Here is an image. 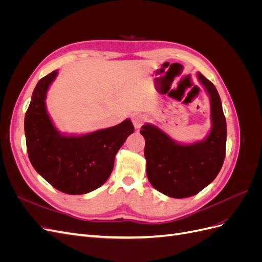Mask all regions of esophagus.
Returning <instances> with one entry per match:
<instances>
[{"label": "esophagus", "mask_w": 262, "mask_h": 262, "mask_svg": "<svg viewBox=\"0 0 262 262\" xmlns=\"http://www.w3.org/2000/svg\"><path fill=\"white\" fill-rule=\"evenodd\" d=\"M145 120H146L145 116L142 115V114H134L132 116V122H133V125H134V128H136V129H140L141 126L144 124Z\"/></svg>", "instance_id": "obj_1"}]
</instances>
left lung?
I'll return each mask as SVG.
<instances>
[{
    "instance_id": "1",
    "label": "left lung",
    "mask_w": 262,
    "mask_h": 262,
    "mask_svg": "<svg viewBox=\"0 0 262 262\" xmlns=\"http://www.w3.org/2000/svg\"><path fill=\"white\" fill-rule=\"evenodd\" d=\"M198 78L211 102L212 128L207 139L192 144H179L155 125L144 124L140 133L145 139L146 175L156 190L181 199L199 193L215 179L226 152V120L215 86L201 73Z\"/></svg>"
}]
</instances>
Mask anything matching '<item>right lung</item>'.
<instances>
[{
    "instance_id": "add662e5",
    "label": "right lung",
    "mask_w": 262,
    "mask_h": 262,
    "mask_svg": "<svg viewBox=\"0 0 262 262\" xmlns=\"http://www.w3.org/2000/svg\"><path fill=\"white\" fill-rule=\"evenodd\" d=\"M58 74L39 81L25 115L29 161L43 179L68 194H84L99 188L114 169L116 154L134 126L130 119L112 128L84 136H63L46 109L47 92Z\"/></svg>"
}]
</instances>
